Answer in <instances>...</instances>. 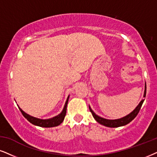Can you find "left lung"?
<instances>
[{"label":"left lung","instance_id":"8db88e82","mask_svg":"<svg viewBox=\"0 0 157 157\" xmlns=\"http://www.w3.org/2000/svg\"><path fill=\"white\" fill-rule=\"evenodd\" d=\"M146 84H145V90H144V97H146ZM144 100L145 99H142L141 101L139 103V104L137 106L136 108L131 113H130V114H128L125 117H124L117 119V120H107V119L101 117H99L97 114H95L94 112L91 109L90 106H89V109H90V112L92 113L93 117H94L95 120L99 123V124H102V125L109 127V128H118V127L126 125L127 124H128V123L131 122L132 120H134V118L136 117L137 115H138V112H139Z\"/></svg>","mask_w":157,"mask_h":157}]
</instances>
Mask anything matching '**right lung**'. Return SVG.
Segmentation results:
<instances>
[{"instance_id": "add662e5", "label": "right lung", "mask_w": 157, "mask_h": 157, "mask_svg": "<svg viewBox=\"0 0 157 157\" xmlns=\"http://www.w3.org/2000/svg\"><path fill=\"white\" fill-rule=\"evenodd\" d=\"M69 98V96L67 99L66 103H65L64 107V109H63L62 112H61L59 115L54 117L51 118V119H47V120H41V119H38V118L34 117H32L30 115L27 114V113H25L21 108H19V110L21 111V114H23V116L33 124H35V125H37L39 127H42V128H53V127H56L59 125V124H60L61 123H62L63 121H64L65 116H66L67 106V104H68Z\"/></svg>"}]
</instances>
